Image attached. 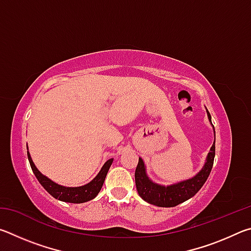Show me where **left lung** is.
<instances>
[{
  "label": "left lung",
  "mask_w": 251,
  "mask_h": 251,
  "mask_svg": "<svg viewBox=\"0 0 251 251\" xmlns=\"http://www.w3.org/2000/svg\"><path fill=\"white\" fill-rule=\"evenodd\" d=\"M208 118L211 120L209 112L207 110ZM215 129V128H214ZM215 159V142L211 146L209 154L207 156L205 166L192 179L178 182L172 186H160L152 182L147 177L145 165L142 158L138 159L137 167L135 171V184L138 195L144 201L158 207H175L179 203L188 201L198 193L205 184L211 172Z\"/></svg>",
  "instance_id": "1"
}]
</instances>
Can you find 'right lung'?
Masks as SVG:
<instances>
[{"label": "right lung", "instance_id": "right-lung-1", "mask_svg": "<svg viewBox=\"0 0 251 251\" xmlns=\"http://www.w3.org/2000/svg\"><path fill=\"white\" fill-rule=\"evenodd\" d=\"M27 157L29 165H31V168L34 173V175L37 178V180L40 181V184L44 187L46 192L52 195L54 198L58 199V201H66V202H72V203H80L85 202L88 201H92L93 198H95L99 193L100 192L101 187H103L105 177L107 175V172L110 167V165L113 163V158L108 159L104 164V166L101 167L100 172L99 173L94 179L91 182H88L87 185L80 186V187H64L61 185L55 184L54 181L49 179L48 177L39 172V169L35 167L33 160L29 156L27 151Z\"/></svg>", "mask_w": 251, "mask_h": 251}]
</instances>
